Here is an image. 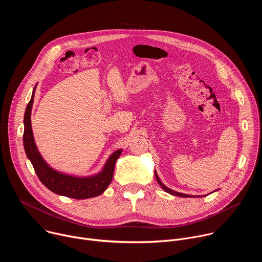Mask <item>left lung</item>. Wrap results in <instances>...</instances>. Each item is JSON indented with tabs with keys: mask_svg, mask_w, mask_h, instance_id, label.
<instances>
[{
	"mask_svg": "<svg viewBox=\"0 0 262 262\" xmlns=\"http://www.w3.org/2000/svg\"><path fill=\"white\" fill-rule=\"evenodd\" d=\"M155 175H156V178H157V180H158V182H159V184L162 186L163 188V190L165 191V192H167V193H169V194H171V195H174V196H178V197H182V198H188V197H194V196H191V195H186V194H182V193H178V192H175V191H173V190H171V189H169V188H167V186L164 184V183H162V181L160 180V178H159V176H158V174H157V172H155ZM198 197V196H197Z\"/></svg>",
	"mask_w": 262,
	"mask_h": 262,
	"instance_id": "obj_1",
	"label": "left lung"
}]
</instances>
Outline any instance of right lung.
<instances>
[{
	"mask_svg": "<svg viewBox=\"0 0 262 262\" xmlns=\"http://www.w3.org/2000/svg\"><path fill=\"white\" fill-rule=\"evenodd\" d=\"M34 92L35 88L25 112L24 147L37 176L49 190L57 195L73 199H87L102 194L113 179L115 163L122 152L121 149H118L113 155H111L102 171L93 176L76 177L54 170L45 162L34 141L31 125V111L34 100Z\"/></svg>",
	"mask_w": 262,
	"mask_h": 262,
	"instance_id": "add662e5",
	"label": "right lung"
}]
</instances>
